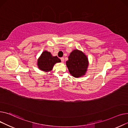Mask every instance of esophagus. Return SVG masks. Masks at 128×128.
I'll use <instances>...</instances> for the list:
<instances>
[{
    "instance_id": "1",
    "label": "esophagus",
    "mask_w": 128,
    "mask_h": 128,
    "mask_svg": "<svg viewBox=\"0 0 128 128\" xmlns=\"http://www.w3.org/2000/svg\"><path fill=\"white\" fill-rule=\"evenodd\" d=\"M60 59H61V60H62V62H64V57H62V58H60Z\"/></svg>"
}]
</instances>
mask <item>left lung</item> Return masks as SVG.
Instances as JSON below:
<instances>
[{
	"label": "left lung",
	"instance_id": "left-lung-1",
	"mask_svg": "<svg viewBox=\"0 0 128 128\" xmlns=\"http://www.w3.org/2000/svg\"><path fill=\"white\" fill-rule=\"evenodd\" d=\"M66 65L72 76L76 78H80L86 73L89 66L88 59L82 51L74 50L69 56Z\"/></svg>",
	"mask_w": 128,
	"mask_h": 128
}]
</instances>
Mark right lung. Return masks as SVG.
Returning a JSON list of instances; mask_svg holds the SVG:
<instances>
[{
  "label": "right lung",
  "instance_id": "obj_1",
  "mask_svg": "<svg viewBox=\"0 0 128 128\" xmlns=\"http://www.w3.org/2000/svg\"><path fill=\"white\" fill-rule=\"evenodd\" d=\"M60 62L61 60L57 56H53L50 52L44 50L38 59L37 66L40 70L50 72L52 70L55 64Z\"/></svg>",
  "mask_w": 128,
  "mask_h": 128
}]
</instances>
